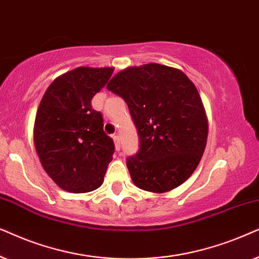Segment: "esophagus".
<instances>
[{
    "instance_id": "obj_1",
    "label": "esophagus",
    "mask_w": 259,
    "mask_h": 259,
    "mask_svg": "<svg viewBox=\"0 0 259 259\" xmlns=\"http://www.w3.org/2000/svg\"><path fill=\"white\" fill-rule=\"evenodd\" d=\"M112 140H113V142H115L116 150H119V149H120V140H119V136H118V135H113V136H112Z\"/></svg>"
}]
</instances>
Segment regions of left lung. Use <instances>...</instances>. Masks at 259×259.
Returning <instances> with one entry per match:
<instances>
[{
  "instance_id": "1",
  "label": "left lung",
  "mask_w": 259,
  "mask_h": 259,
  "mask_svg": "<svg viewBox=\"0 0 259 259\" xmlns=\"http://www.w3.org/2000/svg\"><path fill=\"white\" fill-rule=\"evenodd\" d=\"M106 89L124 99L139 134V151L126 158L134 184L154 193L184 184L207 141V117L195 85L180 70L147 64L120 71Z\"/></svg>"
}]
</instances>
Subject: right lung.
<instances>
[{
	"label": "right lung",
	"instance_id": "1",
	"mask_svg": "<svg viewBox=\"0 0 259 259\" xmlns=\"http://www.w3.org/2000/svg\"><path fill=\"white\" fill-rule=\"evenodd\" d=\"M112 72L111 67H78L55 79L41 99L34 143L44 169L64 191L91 192L104 181L115 144L91 101Z\"/></svg>",
	"mask_w": 259,
	"mask_h": 259
}]
</instances>
